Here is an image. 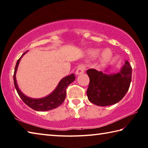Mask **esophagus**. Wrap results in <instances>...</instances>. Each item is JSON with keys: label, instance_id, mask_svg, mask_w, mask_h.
<instances>
[{"label": "esophagus", "instance_id": "34e87169", "mask_svg": "<svg viewBox=\"0 0 148 148\" xmlns=\"http://www.w3.org/2000/svg\"><path fill=\"white\" fill-rule=\"evenodd\" d=\"M85 66H83V65H80V66H78V68L77 69L76 71V75H80V74H82L84 73L85 72Z\"/></svg>", "mask_w": 148, "mask_h": 148}]
</instances>
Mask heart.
Segmentation results:
<instances>
[{
  "label": "heart",
  "instance_id": "1",
  "mask_svg": "<svg viewBox=\"0 0 148 148\" xmlns=\"http://www.w3.org/2000/svg\"><path fill=\"white\" fill-rule=\"evenodd\" d=\"M89 54L92 56H97L98 55V51L97 50L92 49L89 51ZM112 57V53L111 51L108 49H106L102 52V56H101V61L103 62H106L109 61V60L111 59Z\"/></svg>",
  "mask_w": 148,
  "mask_h": 148
}]
</instances>
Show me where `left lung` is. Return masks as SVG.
Masks as SVG:
<instances>
[{
  "instance_id": "obj_1",
  "label": "left lung",
  "mask_w": 148,
  "mask_h": 148,
  "mask_svg": "<svg viewBox=\"0 0 148 148\" xmlns=\"http://www.w3.org/2000/svg\"><path fill=\"white\" fill-rule=\"evenodd\" d=\"M89 84L87 90L89 101L100 106L116 104L128 91L131 82L132 67L126 61L120 72L107 74L95 69H89Z\"/></svg>"
}]
</instances>
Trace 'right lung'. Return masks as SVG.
Masks as SVG:
<instances>
[{
    "label": "right lung",
    "instance_id": "right-lung-1",
    "mask_svg": "<svg viewBox=\"0 0 148 148\" xmlns=\"http://www.w3.org/2000/svg\"><path fill=\"white\" fill-rule=\"evenodd\" d=\"M28 51L25 52V53L22 55L21 57L17 60L16 62V67H15L14 70V86L16 87V89L18 93L20 98L25 103L27 106L31 108L32 109L36 111H48V110L56 108L58 106H59L62 102H64L65 97H66V87H68L69 85L71 84L72 82H73L75 79V76L74 74H72L70 76H67L62 78L61 81L59 82V84L54 91L51 92V94L47 95V97H44L42 99H32L29 98V97H27L25 95L23 92H22L20 89H19L18 86L17 84L16 78V74L17 70V67L19 63L20 60H21V57L23 56L24 54H25Z\"/></svg>",
    "mask_w": 148,
    "mask_h": 148
}]
</instances>
